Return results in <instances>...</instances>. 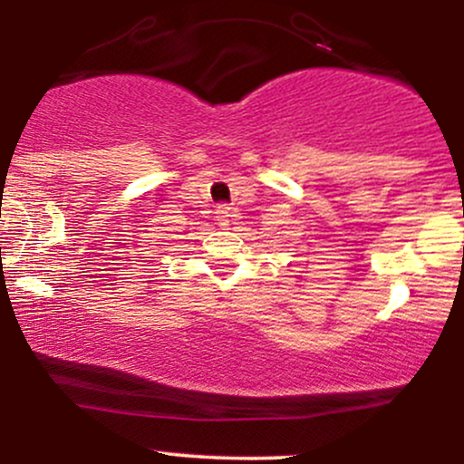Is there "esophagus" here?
I'll use <instances>...</instances> for the list:
<instances>
[{"instance_id": "34e87169", "label": "esophagus", "mask_w": 464, "mask_h": 464, "mask_svg": "<svg viewBox=\"0 0 464 464\" xmlns=\"http://www.w3.org/2000/svg\"><path fill=\"white\" fill-rule=\"evenodd\" d=\"M216 218H218V222H220L222 227L228 225V218H231V207H227V205L218 207V209H216Z\"/></svg>"}]
</instances>
